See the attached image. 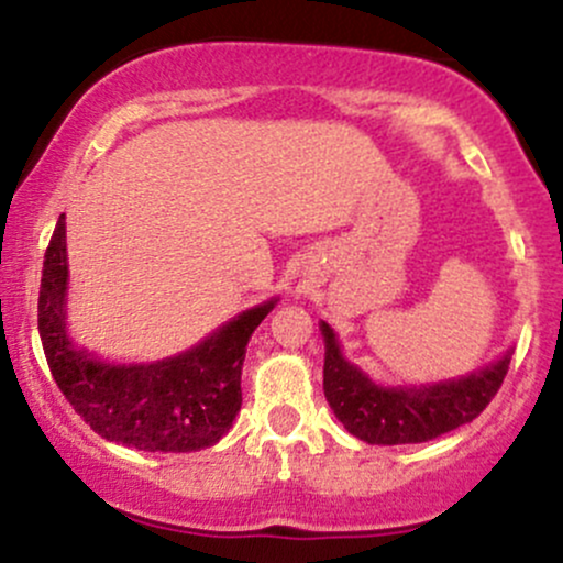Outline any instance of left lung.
<instances>
[{
  "mask_svg": "<svg viewBox=\"0 0 563 563\" xmlns=\"http://www.w3.org/2000/svg\"><path fill=\"white\" fill-rule=\"evenodd\" d=\"M325 342L323 390L339 422L366 443H422L473 422L497 395L510 366V350L481 372L422 387H382L339 350L336 333L320 323Z\"/></svg>",
  "mask_w": 563,
  "mask_h": 563,
  "instance_id": "1",
  "label": "left lung"
}]
</instances>
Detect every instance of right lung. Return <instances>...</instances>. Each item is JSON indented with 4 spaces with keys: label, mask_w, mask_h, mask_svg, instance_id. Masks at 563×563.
Masks as SVG:
<instances>
[{
    "label": "right lung",
    "mask_w": 563,
    "mask_h": 563,
    "mask_svg": "<svg viewBox=\"0 0 563 563\" xmlns=\"http://www.w3.org/2000/svg\"><path fill=\"white\" fill-rule=\"evenodd\" d=\"M66 288L60 213L42 264L40 336L55 385L98 435L141 452H200L227 435L243 404L245 347L277 299L240 312L181 355L117 366L74 347L66 333Z\"/></svg>",
    "instance_id": "right-lung-1"
}]
</instances>
